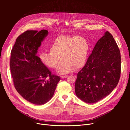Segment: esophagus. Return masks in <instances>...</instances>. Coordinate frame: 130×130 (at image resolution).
Here are the masks:
<instances>
[{"instance_id": "1", "label": "esophagus", "mask_w": 130, "mask_h": 130, "mask_svg": "<svg viewBox=\"0 0 130 130\" xmlns=\"http://www.w3.org/2000/svg\"><path fill=\"white\" fill-rule=\"evenodd\" d=\"M67 77H68L67 75H66V76H61V78H64Z\"/></svg>"}]
</instances>
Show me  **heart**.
I'll use <instances>...</instances> for the list:
<instances>
[{"label": "heart", "mask_w": 130, "mask_h": 130, "mask_svg": "<svg viewBox=\"0 0 130 130\" xmlns=\"http://www.w3.org/2000/svg\"><path fill=\"white\" fill-rule=\"evenodd\" d=\"M88 44L81 36H60L50 45V51H44L40 55L43 64L53 69H59L58 73L67 74L75 68L80 69L85 65L88 53Z\"/></svg>", "instance_id": "heart-1"}]
</instances>
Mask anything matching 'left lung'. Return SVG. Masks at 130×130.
<instances>
[{
    "instance_id": "left-lung-1",
    "label": "left lung",
    "mask_w": 130,
    "mask_h": 130,
    "mask_svg": "<svg viewBox=\"0 0 130 130\" xmlns=\"http://www.w3.org/2000/svg\"><path fill=\"white\" fill-rule=\"evenodd\" d=\"M120 73L119 49L111 33L106 31L77 74L75 85L76 96L86 103L98 102L116 87Z\"/></svg>"
}]
</instances>
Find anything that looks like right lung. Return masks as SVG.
<instances>
[{
    "label": "right lung",
    "mask_w": 130,
    "mask_h": 130,
    "mask_svg": "<svg viewBox=\"0 0 130 130\" xmlns=\"http://www.w3.org/2000/svg\"><path fill=\"white\" fill-rule=\"evenodd\" d=\"M48 30H27L16 39L11 52L10 68L14 86L30 103L43 105L53 97L60 77L52 74L37 55Z\"/></svg>",
    "instance_id": "add662e5"
}]
</instances>
